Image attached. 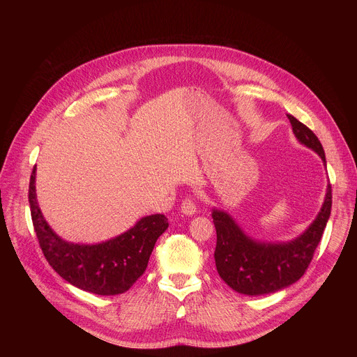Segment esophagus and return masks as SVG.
Returning <instances> with one entry per match:
<instances>
[{
    "mask_svg": "<svg viewBox=\"0 0 357 357\" xmlns=\"http://www.w3.org/2000/svg\"><path fill=\"white\" fill-rule=\"evenodd\" d=\"M180 210H181L183 214H186V215H193V214H195L197 213V202H195V199L186 198L185 201L181 202Z\"/></svg>",
    "mask_w": 357,
    "mask_h": 357,
    "instance_id": "esophagus-1",
    "label": "esophagus"
}]
</instances>
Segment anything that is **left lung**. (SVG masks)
Here are the masks:
<instances>
[{
    "instance_id": "obj_1",
    "label": "left lung",
    "mask_w": 357,
    "mask_h": 357,
    "mask_svg": "<svg viewBox=\"0 0 357 357\" xmlns=\"http://www.w3.org/2000/svg\"><path fill=\"white\" fill-rule=\"evenodd\" d=\"M291 131L301 144L316 152L326 167L325 150L316 134L287 114ZM332 189L326 188L325 201L316 219L296 238L286 243H265L248 236L231 215L213 208L218 234L214 261L223 282L235 291L248 296L274 294L296 283L304 275L317 248L331 215Z\"/></svg>"
}]
</instances>
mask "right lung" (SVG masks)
<instances>
[{"label": "right lung", "mask_w": 357, "mask_h": 357, "mask_svg": "<svg viewBox=\"0 0 357 357\" xmlns=\"http://www.w3.org/2000/svg\"><path fill=\"white\" fill-rule=\"evenodd\" d=\"M28 198L32 225L50 266L70 284L95 295L125 294L144 274L156 240L168 228L164 214H152L112 240L98 244L70 243L50 228L38 207L36 167Z\"/></svg>", "instance_id": "right-lung-1"}]
</instances>
